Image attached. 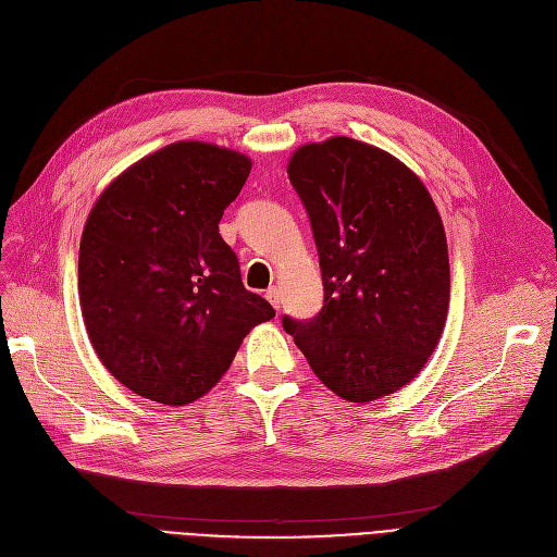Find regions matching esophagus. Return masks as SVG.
Returning a JSON list of instances; mask_svg holds the SVG:
<instances>
[{
  "instance_id": "esophagus-1",
  "label": "esophagus",
  "mask_w": 557,
  "mask_h": 557,
  "mask_svg": "<svg viewBox=\"0 0 557 557\" xmlns=\"http://www.w3.org/2000/svg\"><path fill=\"white\" fill-rule=\"evenodd\" d=\"M267 300L273 305V309H277V311H280V290H277L275 286L267 290Z\"/></svg>"
}]
</instances>
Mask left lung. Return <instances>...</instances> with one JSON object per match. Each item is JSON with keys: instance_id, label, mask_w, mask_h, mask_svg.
<instances>
[{"instance_id": "8db88e82", "label": "left lung", "mask_w": 557, "mask_h": 557, "mask_svg": "<svg viewBox=\"0 0 557 557\" xmlns=\"http://www.w3.org/2000/svg\"><path fill=\"white\" fill-rule=\"evenodd\" d=\"M305 202L325 305L282 325L338 397H386L424 368L449 311L441 212L395 156L352 137L302 144L286 166Z\"/></svg>"}]
</instances>
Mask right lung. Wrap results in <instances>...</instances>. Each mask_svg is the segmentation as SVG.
Wrapping results in <instances>:
<instances>
[{
	"label": "right lung",
	"mask_w": 557,
	"mask_h": 557,
	"mask_svg": "<svg viewBox=\"0 0 557 557\" xmlns=\"http://www.w3.org/2000/svg\"><path fill=\"white\" fill-rule=\"evenodd\" d=\"M250 169L239 151L183 139L97 198L81 237L78 300L97 357L128 391L166 406L196 401L246 334L275 315L246 290L219 234Z\"/></svg>",
	"instance_id": "1"
}]
</instances>
